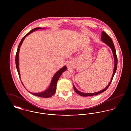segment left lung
Here are the masks:
<instances>
[{"label":"left lung","instance_id":"left-lung-1","mask_svg":"<svg viewBox=\"0 0 131 131\" xmlns=\"http://www.w3.org/2000/svg\"><path fill=\"white\" fill-rule=\"evenodd\" d=\"M101 40H102V41H103L104 42H105L108 46H109L112 50V51L113 52V56H114V70H113V74H112V78L111 79V81H110V83L108 84V85L107 86V87L103 89L101 91L95 92V93H83L79 91H78L75 87V86H74V88L75 90V92L77 94H78L79 95H80V96H94V95H97L103 92H104L105 90H107V89L108 88V87L110 86L112 82V79L114 77V75L115 74V73L116 71V69H117V56H116V50L114 48V46L113 44V43L112 42V40L111 39V38L106 33H105V32L103 31L102 32V35H101Z\"/></svg>","mask_w":131,"mask_h":131}]
</instances>
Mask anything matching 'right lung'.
Here are the masks:
<instances>
[{
  "mask_svg": "<svg viewBox=\"0 0 131 131\" xmlns=\"http://www.w3.org/2000/svg\"><path fill=\"white\" fill-rule=\"evenodd\" d=\"M42 29L41 28H36L33 29V30H32L30 32H29L28 34H27L24 37L22 38V39L21 40L19 44V46H18V48L17 49V51L16 53V68L18 72V74H19V77L20 78V74H19V48L24 41V40L25 39V37L26 36H27L28 35H29L30 33H31L32 32L37 30L38 29ZM67 70V67L66 66L63 67L62 68H61L60 70H59L57 72H56V74L54 75L53 76L50 85L49 87V88L45 91L40 92V93H32L31 92H30V93L32 94L35 96H37L38 97H43V98H48L50 97H51L52 95H53L56 91V84H57V82L59 78H60V75L62 74L63 72H64L66 70ZM22 83V82H21ZM23 84V83H22Z\"/></svg>",
  "mask_w": 131,
  "mask_h": 131,
  "instance_id": "1",
  "label": "right lung"
}]
</instances>
